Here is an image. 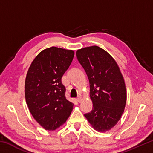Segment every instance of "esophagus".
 Returning a JSON list of instances; mask_svg holds the SVG:
<instances>
[{"mask_svg":"<svg viewBox=\"0 0 153 153\" xmlns=\"http://www.w3.org/2000/svg\"><path fill=\"white\" fill-rule=\"evenodd\" d=\"M82 100V98L81 97V96H79V97L77 98V101L78 102H81Z\"/></svg>","mask_w":153,"mask_h":153,"instance_id":"34e87169","label":"esophagus"}]
</instances>
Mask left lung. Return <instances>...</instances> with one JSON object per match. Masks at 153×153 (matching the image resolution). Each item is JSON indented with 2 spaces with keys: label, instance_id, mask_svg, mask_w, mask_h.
I'll use <instances>...</instances> for the list:
<instances>
[{
  "label": "left lung",
  "instance_id": "left-lung-1",
  "mask_svg": "<svg viewBox=\"0 0 153 153\" xmlns=\"http://www.w3.org/2000/svg\"><path fill=\"white\" fill-rule=\"evenodd\" d=\"M76 56L88 77L93 104L92 110L84 116L94 129L105 132L117 123L126 107L123 76L112 56L97 46L79 49Z\"/></svg>",
  "mask_w": 153,
  "mask_h": 153
}]
</instances>
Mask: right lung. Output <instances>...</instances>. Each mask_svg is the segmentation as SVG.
<instances>
[{
  "mask_svg": "<svg viewBox=\"0 0 153 153\" xmlns=\"http://www.w3.org/2000/svg\"><path fill=\"white\" fill-rule=\"evenodd\" d=\"M74 56L72 50L46 48L33 59L27 71L25 100L33 117L46 130L59 128L73 110L74 104L65 98L61 78Z\"/></svg>",
  "mask_w": 153,
  "mask_h": 153,
  "instance_id": "obj_1",
  "label": "right lung"
}]
</instances>
